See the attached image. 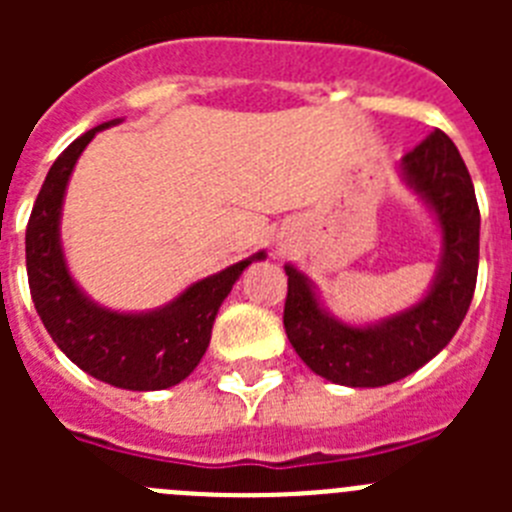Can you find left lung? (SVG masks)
<instances>
[{
    "label": "left lung",
    "instance_id": "left-lung-1",
    "mask_svg": "<svg viewBox=\"0 0 512 512\" xmlns=\"http://www.w3.org/2000/svg\"><path fill=\"white\" fill-rule=\"evenodd\" d=\"M408 184L441 228V261L428 295L408 310L372 325H348L318 300L315 284L287 271L284 330L318 377L346 387H384L418 372L454 338L477 287L479 207L474 184L454 140L433 130L400 161Z\"/></svg>",
    "mask_w": 512,
    "mask_h": 512
}]
</instances>
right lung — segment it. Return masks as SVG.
Returning <instances> with one entry per match:
<instances>
[{
    "label": "right lung",
    "instance_id": "add662e5",
    "mask_svg": "<svg viewBox=\"0 0 512 512\" xmlns=\"http://www.w3.org/2000/svg\"><path fill=\"white\" fill-rule=\"evenodd\" d=\"M110 120L87 130L53 161L25 233L27 282L35 310L56 346L99 382L133 392L174 387L194 372L210 346L212 323L253 253L212 277L189 284L169 305L148 312H117L97 305L71 277L61 246V207L81 151Z\"/></svg>",
    "mask_w": 512,
    "mask_h": 512
}]
</instances>
